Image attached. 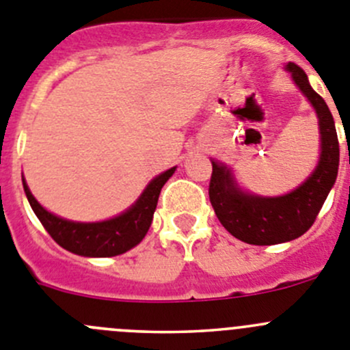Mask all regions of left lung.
<instances>
[{"instance_id": "left-lung-1", "label": "left lung", "mask_w": 350, "mask_h": 350, "mask_svg": "<svg viewBox=\"0 0 350 350\" xmlns=\"http://www.w3.org/2000/svg\"><path fill=\"white\" fill-rule=\"evenodd\" d=\"M286 70L318 116L321 155L312 174L282 197H257L241 190L226 165L212 160L208 198L215 215L234 238L250 245L283 243L306 233L314 224L338 174L340 148L332 112L299 65L288 62Z\"/></svg>"}]
</instances>
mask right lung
<instances>
[{"mask_svg":"<svg viewBox=\"0 0 350 350\" xmlns=\"http://www.w3.org/2000/svg\"><path fill=\"white\" fill-rule=\"evenodd\" d=\"M174 171L176 167H171L153 178L142 197L126 212L109 221H100V223H74V221L62 219L41 207V204L32 197L25 179H22V183H24V191L32 211L38 215L44 230L60 247L84 257H113L131 250L145 238L152 224L160 190L174 174Z\"/></svg>","mask_w":350,"mask_h":350,"instance_id":"obj_1","label":"right lung"}]
</instances>
